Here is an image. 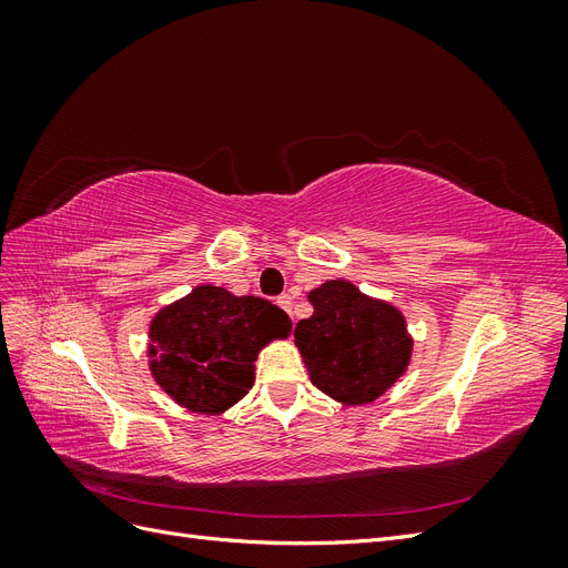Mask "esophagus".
Returning a JSON list of instances; mask_svg holds the SVG:
<instances>
[{"mask_svg":"<svg viewBox=\"0 0 568 568\" xmlns=\"http://www.w3.org/2000/svg\"><path fill=\"white\" fill-rule=\"evenodd\" d=\"M277 305H280V307H284V311L291 315V307H294V298H291L288 294H284V296H280V298H277Z\"/></svg>","mask_w":568,"mask_h":568,"instance_id":"34e87169","label":"esophagus"}]
</instances>
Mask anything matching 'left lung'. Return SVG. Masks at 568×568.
<instances>
[{"mask_svg": "<svg viewBox=\"0 0 568 568\" xmlns=\"http://www.w3.org/2000/svg\"><path fill=\"white\" fill-rule=\"evenodd\" d=\"M313 315L296 324V348L311 382L341 405H367L395 386L412 359L405 315L348 280L315 286Z\"/></svg>", "mask_w": 568, "mask_h": 568, "instance_id": "left-lung-1", "label": "left lung"}]
</instances>
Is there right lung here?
I'll return each instance as SVG.
<instances>
[{
  "mask_svg": "<svg viewBox=\"0 0 568 568\" xmlns=\"http://www.w3.org/2000/svg\"><path fill=\"white\" fill-rule=\"evenodd\" d=\"M288 334L291 320L282 307L199 284L153 315L149 369L180 407L215 417L251 390L257 353Z\"/></svg>",
  "mask_w": 568,
  "mask_h": 568,
  "instance_id": "obj_1",
  "label": "right lung"
}]
</instances>
